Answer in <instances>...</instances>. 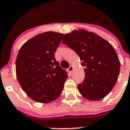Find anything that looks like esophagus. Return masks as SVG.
<instances>
[{
    "label": "esophagus",
    "instance_id": "34e87169",
    "mask_svg": "<svg viewBox=\"0 0 130 130\" xmlns=\"http://www.w3.org/2000/svg\"><path fill=\"white\" fill-rule=\"evenodd\" d=\"M73 70V67L72 66V65H71V66H70V67L68 69V72H69V73H71L72 72Z\"/></svg>",
    "mask_w": 130,
    "mask_h": 130
}]
</instances>
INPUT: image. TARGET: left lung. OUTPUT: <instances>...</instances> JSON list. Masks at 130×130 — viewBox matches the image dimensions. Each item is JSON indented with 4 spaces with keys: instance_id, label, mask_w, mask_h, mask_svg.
Segmentation results:
<instances>
[{
    "instance_id": "1",
    "label": "left lung",
    "mask_w": 130,
    "mask_h": 130,
    "mask_svg": "<svg viewBox=\"0 0 130 130\" xmlns=\"http://www.w3.org/2000/svg\"><path fill=\"white\" fill-rule=\"evenodd\" d=\"M62 43L75 52L85 67V78L78 85L80 94L93 101L105 98L120 74V61L113 46L97 34L85 29L66 34Z\"/></svg>"
}]
</instances>
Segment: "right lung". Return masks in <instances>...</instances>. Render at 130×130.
<instances>
[{
	"mask_svg": "<svg viewBox=\"0 0 130 130\" xmlns=\"http://www.w3.org/2000/svg\"><path fill=\"white\" fill-rule=\"evenodd\" d=\"M63 34L48 31L27 40L21 47L15 61L18 82L33 101L49 103L59 98L67 73L55 58Z\"/></svg>",
	"mask_w": 130,
	"mask_h": 130,
	"instance_id": "right-lung-1",
	"label": "right lung"
}]
</instances>
